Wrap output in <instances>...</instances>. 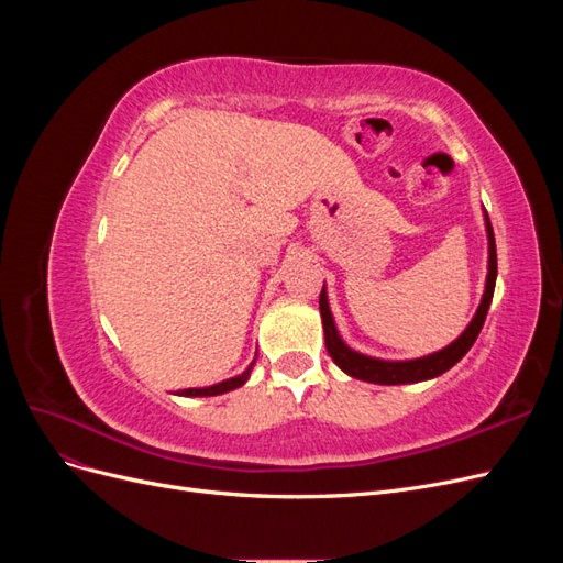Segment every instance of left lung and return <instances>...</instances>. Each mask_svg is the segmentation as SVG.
<instances>
[{"mask_svg": "<svg viewBox=\"0 0 563 563\" xmlns=\"http://www.w3.org/2000/svg\"><path fill=\"white\" fill-rule=\"evenodd\" d=\"M486 220V236H488V275H486V286H484V296L479 308H476V314L467 323V329L460 333L451 345L444 350L432 352L428 356H418V360H406V362H389V360H376V356H368L352 350L345 345V340L340 338L335 321L329 308V296H327V286L321 288L319 294V312H321V323H323V338H327V350L331 354V360L340 371H345L347 376L360 378L366 383H376V385H406V383H420V380H432L441 373H446L451 366H455L463 356L470 352L474 345L476 335H479L493 291H496V277H498V255H496V236H493V228L488 213L484 211Z\"/></svg>", "mask_w": 563, "mask_h": 563, "instance_id": "obj_1", "label": "left lung"}]
</instances>
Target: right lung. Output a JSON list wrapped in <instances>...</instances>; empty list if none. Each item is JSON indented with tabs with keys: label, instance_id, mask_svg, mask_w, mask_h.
<instances>
[{
	"label": "right lung",
	"instance_id": "1",
	"mask_svg": "<svg viewBox=\"0 0 563 563\" xmlns=\"http://www.w3.org/2000/svg\"><path fill=\"white\" fill-rule=\"evenodd\" d=\"M253 364H255V360L249 364V368H246L244 373H240V376L228 378V380H223V383L209 385V387H187V389H178L176 395H178V397H216V395H225V391H232V389H236V387H242V385L249 380L251 371H253Z\"/></svg>",
	"mask_w": 563,
	"mask_h": 563
}]
</instances>
